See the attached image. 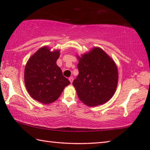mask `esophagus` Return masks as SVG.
I'll return each mask as SVG.
<instances>
[{"label": "esophagus", "mask_w": 150, "mask_h": 150, "mask_svg": "<svg viewBox=\"0 0 150 150\" xmlns=\"http://www.w3.org/2000/svg\"><path fill=\"white\" fill-rule=\"evenodd\" d=\"M69 81L71 82V83H73V77H70L69 78Z\"/></svg>", "instance_id": "1"}]
</instances>
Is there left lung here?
Segmentation results:
<instances>
[{
    "instance_id": "left-lung-1",
    "label": "left lung",
    "mask_w": 150,
    "mask_h": 150,
    "mask_svg": "<svg viewBox=\"0 0 150 150\" xmlns=\"http://www.w3.org/2000/svg\"><path fill=\"white\" fill-rule=\"evenodd\" d=\"M79 75L73 81L80 100L89 106L102 105L112 97L118 85L117 67L99 47L78 56Z\"/></svg>"
}]
</instances>
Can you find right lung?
Instances as JSON below:
<instances>
[{"label":"right lung","mask_w":150,"mask_h":150,"mask_svg":"<svg viewBox=\"0 0 150 150\" xmlns=\"http://www.w3.org/2000/svg\"><path fill=\"white\" fill-rule=\"evenodd\" d=\"M59 51L44 46L30 57L24 69V83L30 95L40 103L50 104L59 97L70 81L56 64Z\"/></svg>","instance_id":"1"}]
</instances>
